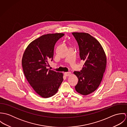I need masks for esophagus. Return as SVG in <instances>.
Instances as JSON below:
<instances>
[{"label":"esophagus","instance_id":"esophagus-1","mask_svg":"<svg viewBox=\"0 0 127 127\" xmlns=\"http://www.w3.org/2000/svg\"><path fill=\"white\" fill-rule=\"evenodd\" d=\"M64 75H65V76L67 77V76H70V75H71V72H65L64 73Z\"/></svg>","mask_w":127,"mask_h":127}]
</instances>
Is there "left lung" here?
Returning a JSON list of instances; mask_svg holds the SVG:
<instances>
[{
    "label": "left lung",
    "instance_id": "1",
    "mask_svg": "<svg viewBox=\"0 0 127 127\" xmlns=\"http://www.w3.org/2000/svg\"><path fill=\"white\" fill-rule=\"evenodd\" d=\"M77 40L81 60L85 62L82 70L74 71L78 78L75 88L76 91L87 95L95 91L100 85L107 64V58L100 42L86 33H72Z\"/></svg>",
    "mask_w": 127,
    "mask_h": 127
}]
</instances>
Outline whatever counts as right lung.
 <instances>
[{
  "label": "right lung",
  "instance_id": "1",
  "mask_svg": "<svg viewBox=\"0 0 127 127\" xmlns=\"http://www.w3.org/2000/svg\"><path fill=\"white\" fill-rule=\"evenodd\" d=\"M64 35L63 33L42 35L32 41L22 59L24 75L33 90L47 98L55 95L63 81V74L48 68V61L53 60L55 45Z\"/></svg>",
  "mask_w": 127,
  "mask_h": 127
}]
</instances>
